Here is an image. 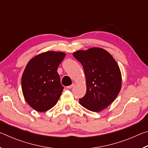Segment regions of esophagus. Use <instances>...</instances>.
Returning <instances> with one entry per match:
<instances>
[{"label": "esophagus", "instance_id": "34e87169", "mask_svg": "<svg viewBox=\"0 0 148 148\" xmlns=\"http://www.w3.org/2000/svg\"><path fill=\"white\" fill-rule=\"evenodd\" d=\"M74 86H75V84H72V85H71V86H67V87H66V89H71V88H72V87H74Z\"/></svg>", "mask_w": 148, "mask_h": 148}]
</instances>
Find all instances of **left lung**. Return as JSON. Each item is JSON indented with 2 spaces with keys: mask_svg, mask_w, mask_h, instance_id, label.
<instances>
[{
  "mask_svg": "<svg viewBox=\"0 0 148 148\" xmlns=\"http://www.w3.org/2000/svg\"><path fill=\"white\" fill-rule=\"evenodd\" d=\"M74 57L82 64L87 91L79 104L90 111L106 108L116 98L121 87V74L116 60L108 52L99 47L79 50Z\"/></svg>",
  "mask_w": 148,
  "mask_h": 148,
  "instance_id": "1",
  "label": "left lung"
}]
</instances>
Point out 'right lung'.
Masks as SVG:
<instances>
[{
  "label": "right lung",
  "mask_w": 148,
  "mask_h": 148,
  "mask_svg": "<svg viewBox=\"0 0 148 148\" xmlns=\"http://www.w3.org/2000/svg\"><path fill=\"white\" fill-rule=\"evenodd\" d=\"M66 54L46 51L35 56L27 64L21 77L25 99L40 112L47 111L58 101L64 87L57 72Z\"/></svg>",
  "instance_id": "right-lung-1"
}]
</instances>
